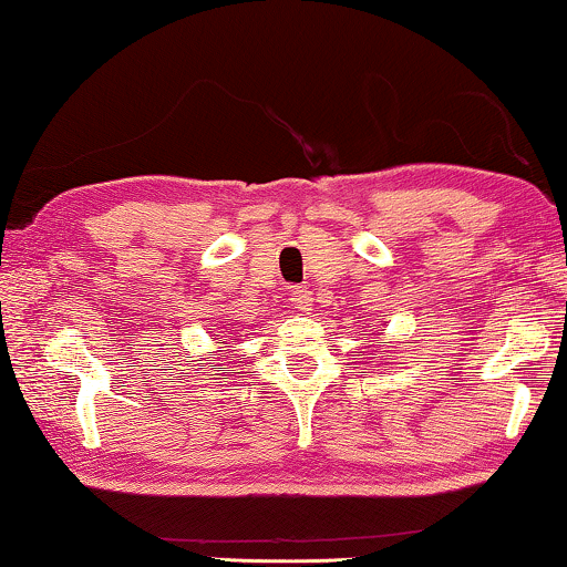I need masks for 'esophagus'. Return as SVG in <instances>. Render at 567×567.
I'll list each match as a JSON object with an SVG mask.
<instances>
[{"label": "esophagus", "instance_id": "esophagus-1", "mask_svg": "<svg viewBox=\"0 0 567 567\" xmlns=\"http://www.w3.org/2000/svg\"><path fill=\"white\" fill-rule=\"evenodd\" d=\"M289 301L293 305V309H299V312H307L309 307H312V293L307 289H293L289 293Z\"/></svg>", "mask_w": 567, "mask_h": 567}]
</instances>
